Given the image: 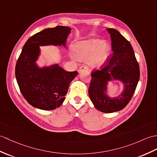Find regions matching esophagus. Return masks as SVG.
<instances>
[{
    "label": "esophagus",
    "instance_id": "1",
    "mask_svg": "<svg viewBox=\"0 0 157 157\" xmlns=\"http://www.w3.org/2000/svg\"><path fill=\"white\" fill-rule=\"evenodd\" d=\"M89 70V68H88V67L87 66V65H82V66H81V67H79V72L80 73V72H82L83 70Z\"/></svg>",
    "mask_w": 157,
    "mask_h": 157
}]
</instances>
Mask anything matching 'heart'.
<instances>
[{
	"label": "heart",
	"mask_w": 157,
	"mask_h": 157,
	"mask_svg": "<svg viewBox=\"0 0 157 157\" xmlns=\"http://www.w3.org/2000/svg\"><path fill=\"white\" fill-rule=\"evenodd\" d=\"M108 51L107 43L96 39L78 42L73 49L74 56L79 59L83 60L91 56L90 63L94 67L103 65L108 56Z\"/></svg>",
	"instance_id": "heart-1"
}]
</instances>
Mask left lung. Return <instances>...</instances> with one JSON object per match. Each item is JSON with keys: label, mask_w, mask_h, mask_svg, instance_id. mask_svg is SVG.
<instances>
[{"label": "left lung", "mask_w": 157, "mask_h": 157, "mask_svg": "<svg viewBox=\"0 0 157 157\" xmlns=\"http://www.w3.org/2000/svg\"><path fill=\"white\" fill-rule=\"evenodd\" d=\"M112 40V56L100 70H93L88 93L94 106L100 112L112 113L122 110L129 103L140 78L139 65L132 45L114 29H107ZM120 80L125 85L118 97L109 98L105 93L107 82Z\"/></svg>", "instance_id": "1"}]
</instances>
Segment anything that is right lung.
Listing matches in <instances>:
<instances>
[{
    "label": "right lung",
    "mask_w": 157,
    "mask_h": 157,
    "mask_svg": "<svg viewBox=\"0 0 157 157\" xmlns=\"http://www.w3.org/2000/svg\"><path fill=\"white\" fill-rule=\"evenodd\" d=\"M71 28L57 26L33 35L24 45L17 59L15 75L22 95L29 104L43 110L59 108L65 99L70 83L78 71H66L58 64L39 68L36 61L39 46L63 45Z\"/></svg>",
    "instance_id": "obj_1"
}]
</instances>
